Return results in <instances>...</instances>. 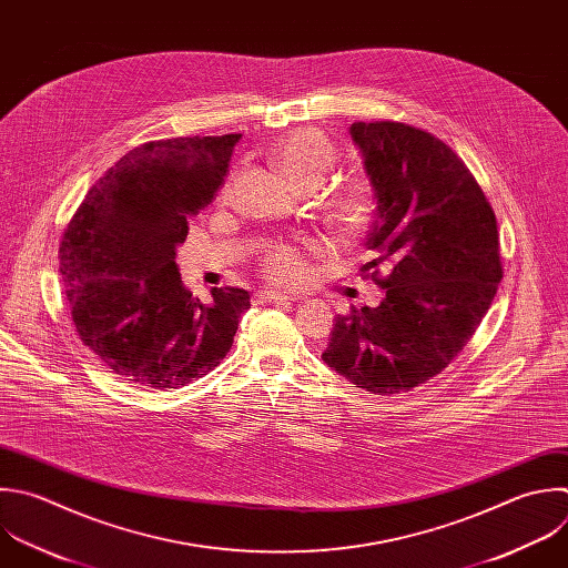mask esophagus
<instances>
[{"instance_id":"esophagus-1","label":"esophagus","mask_w":568,"mask_h":568,"mask_svg":"<svg viewBox=\"0 0 568 568\" xmlns=\"http://www.w3.org/2000/svg\"><path fill=\"white\" fill-rule=\"evenodd\" d=\"M253 302H257V304H291V302H295V297L293 295H286V293H277V291H257L255 295H253Z\"/></svg>"}]
</instances>
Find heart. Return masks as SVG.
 <instances>
[{
    "instance_id": "heart-1",
    "label": "heart",
    "mask_w": 568,
    "mask_h": 568,
    "mask_svg": "<svg viewBox=\"0 0 568 568\" xmlns=\"http://www.w3.org/2000/svg\"><path fill=\"white\" fill-rule=\"evenodd\" d=\"M268 162L282 180L297 193L317 189L335 164V151L317 129H295L268 149ZM375 213V200L368 186L355 184L331 202V226L342 237H355L366 231ZM266 271L275 282L295 284L306 275L304 257L288 246H277L266 257Z\"/></svg>"
}]
</instances>
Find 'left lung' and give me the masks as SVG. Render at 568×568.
I'll use <instances>...</instances> for the list:
<instances>
[{"label":"left lung","instance_id":"obj_1","mask_svg":"<svg viewBox=\"0 0 568 568\" xmlns=\"http://www.w3.org/2000/svg\"><path fill=\"white\" fill-rule=\"evenodd\" d=\"M348 133L375 200L366 248L377 257L362 273L386 295L337 315L322 359L357 388L393 395L442 373L490 308L501 280L497 222L435 135L397 122H355Z\"/></svg>","mask_w":568,"mask_h":568}]
</instances>
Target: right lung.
<instances>
[{"label": "right lung", "mask_w": 568, "mask_h": 568, "mask_svg": "<svg viewBox=\"0 0 568 568\" xmlns=\"http://www.w3.org/2000/svg\"><path fill=\"white\" fill-rule=\"evenodd\" d=\"M242 135L149 142L87 193L60 246V273L82 342L122 379L178 388L231 351L251 295L211 288L204 304L175 262L189 222L224 184Z\"/></svg>", "instance_id": "add662e5"}]
</instances>
